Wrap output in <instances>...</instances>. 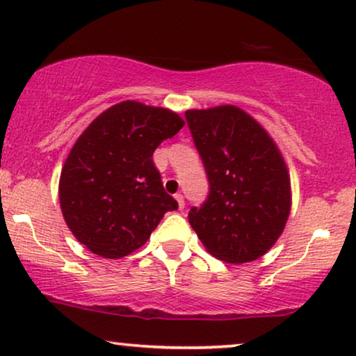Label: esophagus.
Wrapping results in <instances>:
<instances>
[{
	"mask_svg": "<svg viewBox=\"0 0 356 356\" xmlns=\"http://www.w3.org/2000/svg\"><path fill=\"white\" fill-rule=\"evenodd\" d=\"M175 199H177V202H178V207L179 209H183L184 207V197H183V194H175Z\"/></svg>",
	"mask_w": 356,
	"mask_h": 356,
	"instance_id": "34e87169",
	"label": "esophagus"
}]
</instances>
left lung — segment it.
I'll return each instance as SVG.
<instances>
[{
  "label": "left lung",
  "mask_w": 356,
  "mask_h": 356,
  "mask_svg": "<svg viewBox=\"0 0 356 356\" xmlns=\"http://www.w3.org/2000/svg\"><path fill=\"white\" fill-rule=\"evenodd\" d=\"M184 116L209 179L207 201L189 211L193 230L217 259H259L279 240L291 209L290 175L279 147L235 105Z\"/></svg>",
  "instance_id": "1"
}]
</instances>
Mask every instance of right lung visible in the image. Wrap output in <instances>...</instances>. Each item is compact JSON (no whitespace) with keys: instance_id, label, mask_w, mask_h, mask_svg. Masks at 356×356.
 Instances as JSON below:
<instances>
[{"instance_id":"1","label":"right lung","mask_w":356,"mask_h":356,"mask_svg":"<svg viewBox=\"0 0 356 356\" xmlns=\"http://www.w3.org/2000/svg\"><path fill=\"white\" fill-rule=\"evenodd\" d=\"M183 126L172 110L126 100L77 138L58 193L66 225L87 250L106 259L128 256L145 245L165 212L178 209L152 155Z\"/></svg>"}]
</instances>
